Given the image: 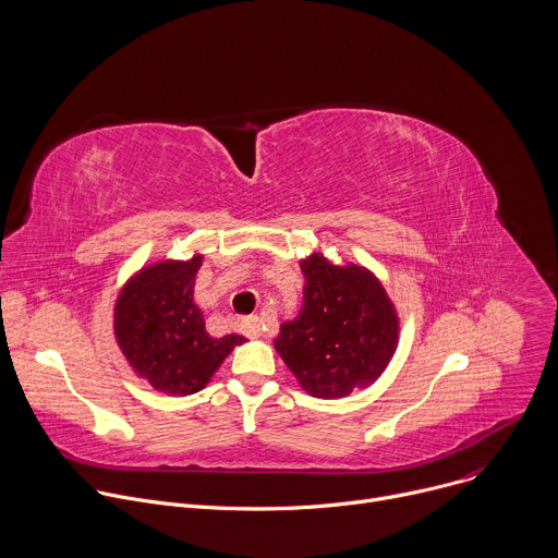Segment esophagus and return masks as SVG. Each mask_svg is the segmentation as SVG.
I'll return each instance as SVG.
<instances>
[{
    "instance_id": "34e87169",
    "label": "esophagus",
    "mask_w": 558,
    "mask_h": 558,
    "mask_svg": "<svg viewBox=\"0 0 558 558\" xmlns=\"http://www.w3.org/2000/svg\"><path fill=\"white\" fill-rule=\"evenodd\" d=\"M243 331H245L247 338L258 340L263 336V320H260V317L258 315L245 317V320H243Z\"/></svg>"
}]
</instances>
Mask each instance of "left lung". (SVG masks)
<instances>
[{
    "label": "left lung",
    "mask_w": 558,
    "mask_h": 558,
    "mask_svg": "<svg viewBox=\"0 0 558 558\" xmlns=\"http://www.w3.org/2000/svg\"><path fill=\"white\" fill-rule=\"evenodd\" d=\"M302 306L280 325L274 349L300 388L320 400L364 390L400 344V315L381 280L360 263L336 265L323 252L300 258Z\"/></svg>",
    "instance_id": "8db88e82"
}]
</instances>
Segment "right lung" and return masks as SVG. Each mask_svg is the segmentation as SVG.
Returning <instances> with one entry per match:
<instances>
[{"mask_svg": "<svg viewBox=\"0 0 558 558\" xmlns=\"http://www.w3.org/2000/svg\"><path fill=\"white\" fill-rule=\"evenodd\" d=\"M201 267L203 254L143 265L125 280L114 302L117 347L134 375L163 395L198 392L225 357L245 342L238 333H207L203 311L194 302Z\"/></svg>", "mask_w": 558, "mask_h": 558, "instance_id": "add662e5", "label": "right lung"}]
</instances>
